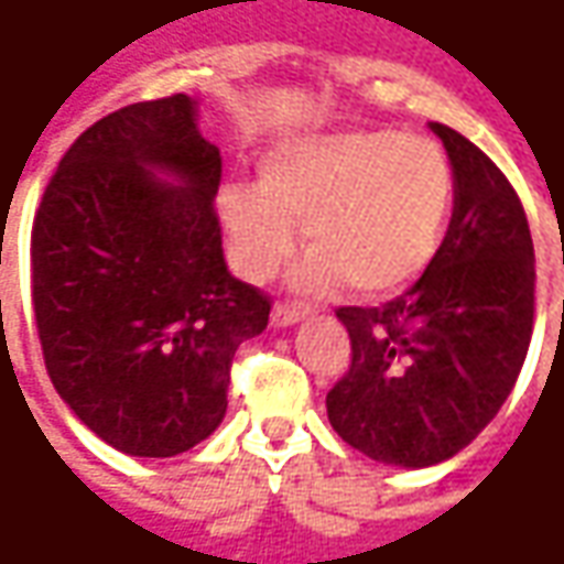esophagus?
I'll return each mask as SVG.
<instances>
[{
  "label": "esophagus",
  "mask_w": 564,
  "mask_h": 564,
  "mask_svg": "<svg viewBox=\"0 0 564 564\" xmlns=\"http://www.w3.org/2000/svg\"><path fill=\"white\" fill-rule=\"evenodd\" d=\"M304 314H307V311L297 307V304H275V307H272V323H275V326H292V323H297Z\"/></svg>",
  "instance_id": "34e87169"
}]
</instances>
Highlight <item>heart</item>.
<instances>
[{
    "label": "heart",
    "mask_w": 564,
    "mask_h": 564,
    "mask_svg": "<svg viewBox=\"0 0 564 564\" xmlns=\"http://www.w3.org/2000/svg\"><path fill=\"white\" fill-rule=\"evenodd\" d=\"M455 206V175L426 138L392 128H348L294 138L260 165V187L223 191V223L248 279H270L297 245L314 250L301 270L304 292L338 279L358 294L411 285L443 248Z\"/></svg>",
    "instance_id": "1"
}]
</instances>
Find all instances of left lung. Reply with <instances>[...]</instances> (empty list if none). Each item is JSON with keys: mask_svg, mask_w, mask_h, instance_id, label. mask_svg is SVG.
<instances>
[{"mask_svg": "<svg viewBox=\"0 0 564 564\" xmlns=\"http://www.w3.org/2000/svg\"><path fill=\"white\" fill-rule=\"evenodd\" d=\"M455 172L436 260L379 307H338L351 364L329 423L373 462L430 467L477 440L514 389L533 333V241L502 169L448 124H430Z\"/></svg>", "mask_w": 564, "mask_h": 564, "instance_id": "1", "label": "left lung"}]
</instances>
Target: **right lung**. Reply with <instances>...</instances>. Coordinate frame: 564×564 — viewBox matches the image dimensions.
<instances>
[{
    "instance_id": "1",
    "label": "right lung",
    "mask_w": 564,
    "mask_h": 564,
    "mask_svg": "<svg viewBox=\"0 0 564 564\" xmlns=\"http://www.w3.org/2000/svg\"><path fill=\"white\" fill-rule=\"evenodd\" d=\"M219 182L197 102L172 94L94 121L36 206L31 301L46 373L124 455L204 443L226 417L238 345L270 323V294L226 267Z\"/></svg>"
}]
</instances>
